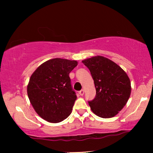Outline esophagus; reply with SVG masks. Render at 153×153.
<instances>
[{"label": "esophagus", "mask_w": 153, "mask_h": 153, "mask_svg": "<svg viewBox=\"0 0 153 153\" xmlns=\"http://www.w3.org/2000/svg\"><path fill=\"white\" fill-rule=\"evenodd\" d=\"M79 94L80 95H83V94H84V90H81V91H79Z\"/></svg>", "instance_id": "esophagus-1"}]
</instances>
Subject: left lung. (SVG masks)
Here are the masks:
<instances>
[{"label": "left lung", "mask_w": 153, "mask_h": 153, "mask_svg": "<svg viewBox=\"0 0 153 153\" xmlns=\"http://www.w3.org/2000/svg\"><path fill=\"white\" fill-rule=\"evenodd\" d=\"M89 69L96 90L95 98L88 104L96 116L109 118L116 116L127 104L131 82L118 65L101 56L82 60Z\"/></svg>", "instance_id": "obj_1"}]
</instances>
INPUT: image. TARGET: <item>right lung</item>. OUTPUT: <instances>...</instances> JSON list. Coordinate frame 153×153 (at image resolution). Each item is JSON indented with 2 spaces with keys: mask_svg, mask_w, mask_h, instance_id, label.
<instances>
[{
  "mask_svg": "<svg viewBox=\"0 0 153 153\" xmlns=\"http://www.w3.org/2000/svg\"><path fill=\"white\" fill-rule=\"evenodd\" d=\"M77 65L76 60L53 58L31 75L27 93L35 112L44 120L57 123L71 114L76 95L69 74Z\"/></svg>",
  "mask_w": 153,
  "mask_h": 153,
  "instance_id": "obj_1",
  "label": "right lung"
}]
</instances>
